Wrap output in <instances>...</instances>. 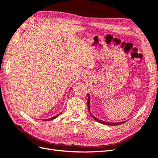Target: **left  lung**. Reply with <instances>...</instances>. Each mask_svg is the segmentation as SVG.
<instances>
[{"mask_svg": "<svg viewBox=\"0 0 158 158\" xmlns=\"http://www.w3.org/2000/svg\"><path fill=\"white\" fill-rule=\"evenodd\" d=\"M89 97H88V110H89V113H90V114H91V116L93 117V118L95 119V121H97V122H99V123H102V124H105V125H108V126H118V125H120V124H122V123H123L124 122H120V123H110V122H104V121H101V120H100V119H97V118H96L95 116H94L93 115H92L91 114V113L90 112V108H89V106H90V105H89Z\"/></svg>", "mask_w": 158, "mask_h": 158, "instance_id": "obj_1", "label": "left lung"}]
</instances>
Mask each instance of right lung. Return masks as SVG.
<instances>
[{
    "instance_id": "right-lung-1",
    "label": "right lung",
    "mask_w": 158,
    "mask_h": 158,
    "mask_svg": "<svg viewBox=\"0 0 158 158\" xmlns=\"http://www.w3.org/2000/svg\"><path fill=\"white\" fill-rule=\"evenodd\" d=\"M59 115V114H58V115H57V116H54V117H52V118H49V119H47L46 120L47 121H49V120H52V119H55V118H56ZM43 120H45V119H43Z\"/></svg>"
}]
</instances>
